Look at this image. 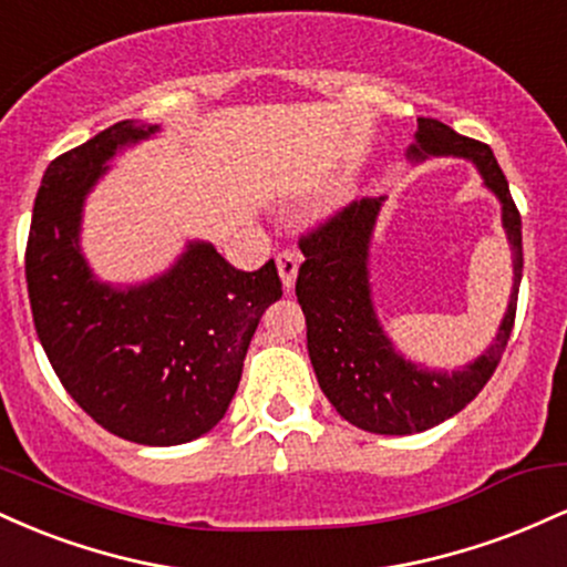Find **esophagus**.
<instances>
[{
    "label": "esophagus",
    "mask_w": 567,
    "mask_h": 567,
    "mask_svg": "<svg viewBox=\"0 0 567 567\" xmlns=\"http://www.w3.org/2000/svg\"><path fill=\"white\" fill-rule=\"evenodd\" d=\"M298 266H301V256L292 250H282L277 256V271H279V279H282V288L285 290H292V285H296V277H298Z\"/></svg>",
    "instance_id": "1"
}]
</instances>
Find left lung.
I'll use <instances>...</instances> for the list:
<instances>
[{
	"label": "left lung",
	"mask_w": 567,
	"mask_h": 567,
	"mask_svg": "<svg viewBox=\"0 0 567 567\" xmlns=\"http://www.w3.org/2000/svg\"><path fill=\"white\" fill-rule=\"evenodd\" d=\"M405 157L410 165L455 157L477 167L483 186L501 205V229L512 250V292L483 354L455 370L429 368L396 349L373 301L370 245L386 197L354 202L301 239L306 261L298 269L296 296L306 315V349L317 381L343 421L373 434L426 432L470 405L504 354L523 279V224L491 146L421 116Z\"/></svg>",
	"instance_id": "obj_1"
}]
</instances>
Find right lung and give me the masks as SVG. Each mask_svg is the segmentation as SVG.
<instances>
[{"instance_id":"obj_1","label":"right lung","mask_w":567,"mask_h":567,"mask_svg":"<svg viewBox=\"0 0 567 567\" xmlns=\"http://www.w3.org/2000/svg\"><path fill=\"white\" fill-rule=\"evenodd\" d=\"M122 120L50 162L25 247L31 315L44 354L84 413L138 445H184L229 410L264 311L282 296L275 261L239 271L188 239L159 275L114 285L82 250L84 205L114 157L157 138Z\"/></svg>"}]
</instances>
